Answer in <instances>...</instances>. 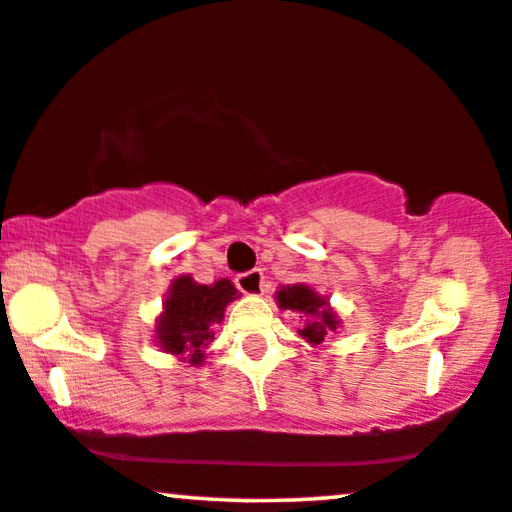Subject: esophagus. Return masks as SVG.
<instances>
[{
    "label": "esophagus",
    "mask_w": 512,
    "mask_h": 512,
    "mask_svg": "<svg viewBox=\"0 0 512 512\" xmlns=\"http://www.w3.org/2000/svg\"><path fill=\"white\" fill-rule=\"evenodd\" d=\"M235 284H237V289H240L242 293H247V296H261L265 289V277L261 270H249V272H244V275H237Z\"/></svg>",
    "instance_id": "obj_1"
}]
</instances>
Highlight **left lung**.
<instances>
[{
    "mask_svg": "<svg viewBox=\"0 0 512 512\" xmlns=\"http://www.w3.org/2000/svg\"><path fill=\"white\" fill-rule=\"evenodd\" d=\"M275 300L279 310H289L300 314L303 326L298 328V335L310 347H321L328 335L340 328V317L331 307L328 296H321L307 284H289L279 286L275 291Z\"/></svg>",
    "mask_w": 512,
    "mask_h": 512,
    "instance_id": "8db88e82",
    "label": "left lung"
}]
</instances>
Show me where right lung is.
<instances>
[{
    "label": "right lung",
    "instance_id": "right-lung-1",
    "mask_svg": "<svg viewBox=\"0 0 512 512\" xmlns=\"http://www.w3.org/2000/svg\"><path fill=\"white\" fill-rule=\"evenodd\" d=\"M237 298L240 293L226 277L214 284H198L191 275H181L167 289L153 338L177 361L202 366L214 340V326L221 324L226 307Z\"/></svg>",
    "mask_w": 512,
    "mask_h": 512
}]
</instances>
